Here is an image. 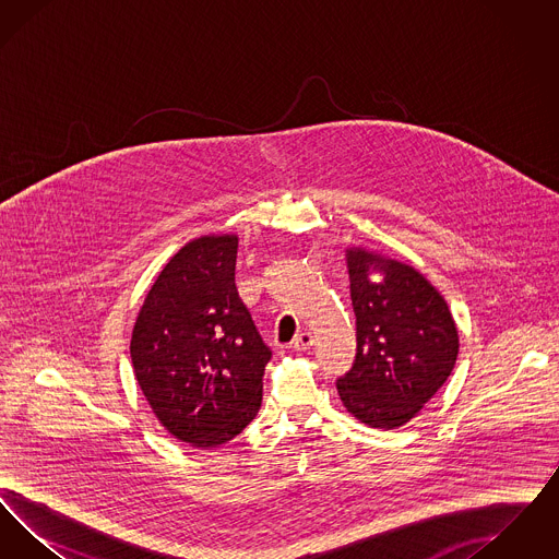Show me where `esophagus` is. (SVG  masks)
<instances>
[{
    "instance_id": "esophagus-1",
    "label": "esophagus",
    "mask_w": 559,
    "mask_h": 559,
    "mask_svg": "<svg viewBox=\"0 0 559 559\" xmlns=\"http://www.w3.org/2000/svg\"><path fill=\"white\" fill-rule=\"evenodd\" d=\"M312 344H314L312 333H310V331H304V333H299V335L293 340L292 347L293 349H297V352H306V349H310Z\"/></svg>"
}]
</instances>
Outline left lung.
I'll return each instance as SVG.
<instances>
[{
  "label": "left lung",
  "mask_w": 559,
  "mask_h": 559,
  "mask_svg": "<svg viewBox=\"0 0 559 559\" xmlns=\"http://www.w3.org/2000/svg\"><path fill=\"white\" fill-rule=\"evenodd\" d=\"M356 317V358L337 379L347 411L362 424L394 429L411 421L449 379L459 335L444 297L424 274L396 260L346 251ZM371 271L384 281L372 284Z\"/></svg>",
  "instance_id": "1"
}]
</instances>
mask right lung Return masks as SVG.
Listing matches in <instances>:
<instances>
[{
    "label": "right lung",
    "mask_w": 559,
    "mask_h": 559,
    "mask_svg": "<svg viewBox=\"0 0 559 559\" xmlns=\"http://www.w3.org/2000/svg\"><path fill=\"white\" fill-rule=\"evenodd\" d=\"M235 235L185 245L160 270L133 324V372L163 427L215 449L253 421L272 358L235 285Z\"/></svg>",
    "instance_id": "add662e5"
}]
</instances>
